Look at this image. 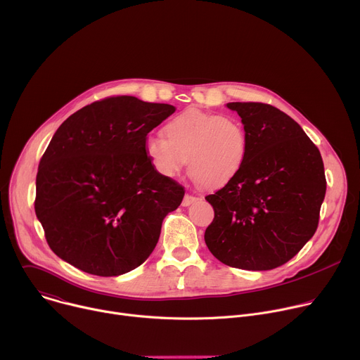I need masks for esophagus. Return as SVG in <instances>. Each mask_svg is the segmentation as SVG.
Listing matches in <instances>:
<instances>
[{
    "label": "esophagus",
    "mask_w": 360,
    "mask_h": 360,
    "mask_svg": "<svg viewBox=\"0 0 360 360\" xmlns=\"http://www.w3.org/2000/svg\"><path fill=\"white\" fill-rule=\"evenodd\" d=\"M199 198L198 196H193V195H185L184 200H182V206H189L191 203L196 202Z\"/></svg>",
    "instance_id": "34e87169"
}]
</instances>
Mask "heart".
Wrapping results in <instances>:
<instances>
[{"instance_id":"heart-1","label":"heart","mask_w":360,"mask_h":360,"mask_svg":"<svg viewBox=\"0 0 360 360\" xmlns=\"http://www.w3.org/2000/svg\"><path fill=\"white\" fill-rule=\"evenodd\" d=\"M165 136H150L144 144L150 164L165 178L176 176L188 158L192 178L216 189L240 174L248 160V133L233 117L188 110L169 120Z\"/></svg>"}]
</instances>
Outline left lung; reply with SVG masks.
Segmentation results:
<instances>
[{
    "label": "left lung",
    "instance_id": "obj_1",
    "mask_svg": "<svg viewBox=\"0 0 360 360\" xmlns=\"http://www.w3.org/2000/svg\"><path fill=\"white\" fill-rule=\"evenodd\" d=\"M249 137L243 169L206 200L205 243L223 264L253 271L291 260L314 236L326 192L319 150L300 124L266 103H227Z\"/></svg>",
    "mask_w": 360,
    "mask_h": 360
}]
</instances>
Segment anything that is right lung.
I'll list each match as a JSON object with an SVG mask.
<instances>
[{"label": "right lung", "instance_id": "obj_1", "mask_svg": "<svg viewBox=\"0 0 360 360\" xmlns=\"http://www.w3.org/2000/svg\"><path fill=\"white\" fill-rule=\"evenodd\" d=\"M175 110L114 96L77 110L56 130L39 162L35 213L58 257L100 277L150 257L185 191L153 168L144 144Z\"/></svg>", "mask_w": 360, "mask_h": 360}]
</instances>
